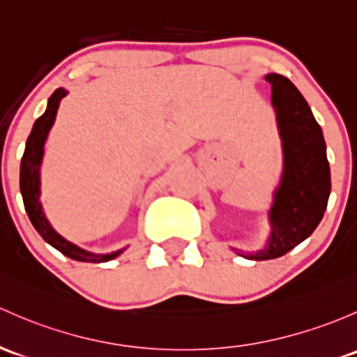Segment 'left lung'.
I'll return each mask as SVG.
<instances>
[{
  "instance_id": "obj_1",
  "label": "left lung",
  "mask_w": 357,
  "mask_h": 357,
  "mask_svg": "<svg viewBox=\"0 0 357 357\" xmlns=\"http://www.w3.org/2000/svg\"><path fill=\"white\" fill-rule=\"evenodd\" d=\"M284 142V176L270 208L272 236L251 260L279 258L303 243L324 217L330 195V167L324 133L298 89L282 75H267Z\"/></svg>"
}]
</instances>
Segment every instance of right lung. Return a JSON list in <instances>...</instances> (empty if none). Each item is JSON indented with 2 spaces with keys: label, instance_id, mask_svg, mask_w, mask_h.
<instances>
[{
  "label": "right lung",
  "instance_id": "add662e5",
  "mask_svg": "<svg viewBox=\"0 0 357 357\" xmlns=\"http://www.w3.org/2000/svg\"><path fill=\"white\" fill-rule=\"evenodd\" d=\"M66 96V90L58 89L54 90V93L47 100V109L33 123V128L30 131L27 138V145H25L24 157H22V166H20V191L22 197H24V205L27 210V215L32 222V226L36 227V231L43 236V239L46 243H50L51 246H54L56 250L61 251L63 255L71 258V260L77 261H92V264H100V261L112 260L114 257H118L123 250L114 251L111 255H93L89 251L80 250L78 246L71 245L66 241L65 238L58 234L50 226L47 219L44 217L43 207L39 204V164L43 159V149L44 142H46L47 131L51 130L52 123H54L56 111H58L59 100Z\"/></svg>",
  "mask_w": 357,
  "mask_h": 357
}]
</instances>
